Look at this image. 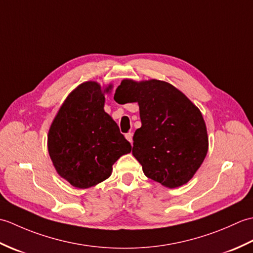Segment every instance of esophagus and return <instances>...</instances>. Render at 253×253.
<instances>
[{
    "instance_id": "esophagus-1",
    "label": "esophagus",
    "mask_w": 253,
    "mask_h": 253,
    "mask_svg": "<svg viewBox=\"0 0 253 253\" xmlns=\"http://www.w3.org/2000/svg\"><path fill=\"white\" fill-rule=\"evenodd\" d=\"M125 137H126L127 140L132 144V132H127L126 135H125Z\"/></svg>"
}]
</instances>
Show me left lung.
Segmentation results:
<instances>
[{
  "label": "left lung",
  "mask_w": 253,
  "mask_h": 253,
  "mask_svg": "<svg viewBox=\"0 0 253 253\" xmlns=\"http://www.w3.org/2000/svg\"><path fill=\"white\" fill-rule=\"evenodd\" d=\"M116 94L139 104L142 125L132 138V155L144 175L169 188L189 181L209 148L206 123L198 107L174 85L155 79H125Z\"/></svg>",
  "instance_id": "obj_1"
}]
</instances>
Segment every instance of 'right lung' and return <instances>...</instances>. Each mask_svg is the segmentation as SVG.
<instances>
[{
	"label": "right lung",
	"mask_w": 253,
	"mask_h": 253,
	"mask_svg": "<svg viewBox=\"0 0 253 253\" xmlns=\"http://www.w3.org/2000/svg\"><path fill=\"white\" fill-rule=\"evenodd\" d=\"M103 106L100 84L84 83L67 96L51 125L47 149L53 165L76 188L84 189L109 178L112 165L131 151Z\"/></svg>",
	"instance_id": "1"
}]
</instances>
